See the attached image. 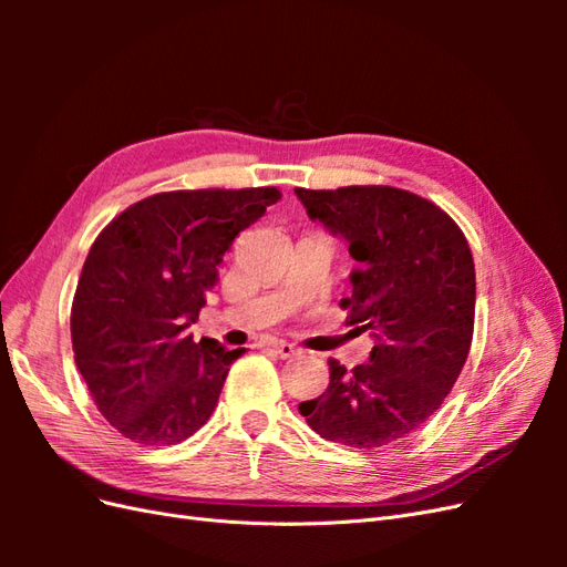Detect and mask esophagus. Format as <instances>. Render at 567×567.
Returning <instances> with one entry per match:
<instances>
[{
	"label": "esophagus",
	"instance_id": "esophagus-1",
	"mask_svg": "<svg viewBox=\"0 0 567 567\" xmlns=\"http://www.w3.org/2000/svg\"><path fill=\"white\" fill-rule=\"evenodd\" d=\"M269 348H271L274 354H279L281 359H290V357L300 354V350L296 346H290V342H286V340H274Z\"/></svg>",
	"mask_w": 567,
	"mask_h": 567
}]
</instances>
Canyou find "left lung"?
Listing matches in <instances>:
<instances>
[{
	"mask_svg": "<svg viewBox=\"0 0 567 567\" xmlns=\"http://www.w3.org/2000/svg\"><path fill=\"white\" fill-rule=\"evenodd\" d=\"M296 196L310 219L346 238L357 269L340 305L373 338L367 364L348 371L331 359L329 388L298 409L326 440L383 447L431 419L466 364L475 319L468 241L435 203L394 186Z\"/></svg>",
	"mask_w": 567,
	"mask_h": 567,
	"instance_id": "obj_1",
	"label": "left lung"
}]
</instances>
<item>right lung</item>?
<instances>
[{
    "mask_svg": "<svg viewBox=\"0 0 567 567\" xmlns=\"http://www.w3.org/2000/svg\"><path fill=\"white\" fill-rule=\"evenodd\" d=\"M279 198L274 186L156 194L96 236L73 298L71 338L99 411L127 440L167 447L210 419L244 348L194 342L188 326L234 238Z\"/></svg>",
    "mask_w": 567,
    "mask_h": 567,
    "instance_id": "right-lung-1",
    "label": "right lung"
}]
</instances>
